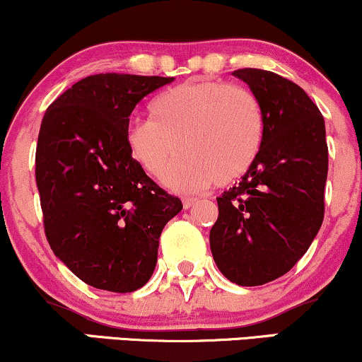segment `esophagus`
Wrapping results in <instances>:
<instances>
[{
	"instance_id": "esophagus-1",
	"label": "esophagus",
	"mask_w": 362,
	"mask_h": 362,
	"mask_svg": "<svg viewBox=\"0 0 362 362\" xmlns=\"http://www.w3.org/2000/svg\"><path fill=\"white\" fill-rule=\"evenodd\" d=\"M194 202H195L194 197H184V199H182V204H184V209H190V207L194 206Z\"/></svg>"
}]
</instances>
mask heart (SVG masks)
<instances>
[{"mask_svg": "<svg viewBox=\"0 0 362 362\" xmlns=\"http://www.w3.org/2000/svg\"><path fill=\"white\" fill-rule=\"evenodd\" d=\"M148 117L150 121H134L126 128L128 153L146 175L160 177L177 151V162L163 182L182 192L241 178L263 143L258 98L246 87L223 81L170 87L148 104Z\"/></svg>", "mask_w": 362, "mask_h": 362, "instance_id": "heart-1", "label": "heart"}]
</instances>
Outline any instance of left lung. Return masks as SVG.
Returning <instances> with one entry per match:
<instances>
[{"label": "left lung", "instance_id": "8db88e82", "mask_svg": "<svg viewBox=\"0 0 362 362\" xmlns=\"http://www.w3.org/2000/svg\"><path fill=\"white\" fill-rule=\"evenodd\" d=\"M233 74L258 98L264 134L241 182L217 197L209 241L228 280L258 286L288 273L319 233L329 148L324 117L302 87L261 69Z\"/></svg>", "mask_w": 362, "mask_h": 362}]
</instances>
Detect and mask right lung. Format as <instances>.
Returning <instances> with one entry per match:
<instances>
[{
    "label": "right lung",
    "instance_id": "add662e5",
    "mask_svg": "<svg viewBox=\"0 0 362 362\" xmlns=\"http://www.w3.org/2000/svg\"><path fill=\"white\" fill-rule=\"evenodd\" d=\"M172 81L95 74L60 94L42 119L35 178L47 241L94 288H141L153 275L162 229L182 211L124 143L136 104Z\"/></svg>",
    "mask_w": 362,
    "mask_h": 362
}]
</instances>
